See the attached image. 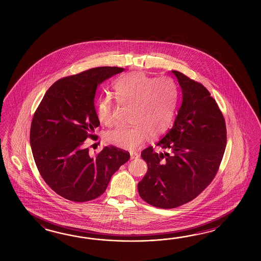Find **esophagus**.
Instances as JSON below:
<instances>
[{
    "label": "esophagus",
    "mask_w": 261,
    "mask_h": 261,
    "mask_svg": "<svg viewBox=\"0 0 261 261\" xmlns=\"http://www.w3.org/2000/svg\"><path fill=\"white\" fill-rule=\"evenodd\" d=\"M139 155L136 152H130V160H135L138 159Z\"/></svg>",
    "instance_id": "esophagus-1"
}]
</instances>
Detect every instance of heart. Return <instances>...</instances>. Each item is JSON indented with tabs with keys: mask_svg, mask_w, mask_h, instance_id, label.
I'll use <instances>...</instances> for the list:
<instances>
[{
	"mask_svg": "<svg viewBox=\"0 0 261 261\" xmlns=\"http://www.w3.org/2000/svg\"><path fill=\"white\" fill-rule=\"evenodd\" d=\"M114 91L120 103L133 106L130 122L134 125L109 132L106 134L109 143L122 149L135 150L151 136L158 137L170 128L176 100V87L172 79L132 72L117 81ZM116 107L111 97H101L96 106L100 122L106 126L116 122Z\"/></svg>",
	"mask_w": 261,
	"mask_h": 261,
	"instance_id": "b5f03b06",
	"label": "heart"
}]
</instances>
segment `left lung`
<instances>
[{
	"label": "left lung",
	"instance_id": "8db88e82",
	"mask_svg": "<svg viewBox=\"0 0 261 261\" xmlns=\"http://www.w3.org/2000/svg\"><path fill=\"white\" fill-rule=\"evenodd\" d=\"M182 97L172 128L156 145L141 155L148 170L138 184L139 195L151 205L172 209L183 205L211 184L227 144V128L217 101L202 84L172 71Z\"/></svg>",
	"mask_w": 261,
	"mask_h": 261
}]
</instances>
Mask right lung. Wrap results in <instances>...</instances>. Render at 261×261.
<instances>
[{
	"instance_id": "right-lung-1",
	"label": "right lung",
	"mask_w": 261,
	"mask_h": 261,
	"mask_svg": "<svg viewBox=\"0 0 261 261\" xmlns=\"http://www.w3.org/2000/svg\"><path fill=\"white\" fill-rule=\"evenodd\" d=\"M123 71L96 67L61 78L34 113L30 143L35 164L50 189L66 200L85 202L100 197L129 160L128 152L113 145L90 155L85 142L97 136L93 133L100 126L94 106L98 86Z\"/></svg>"
}]
</instances>
